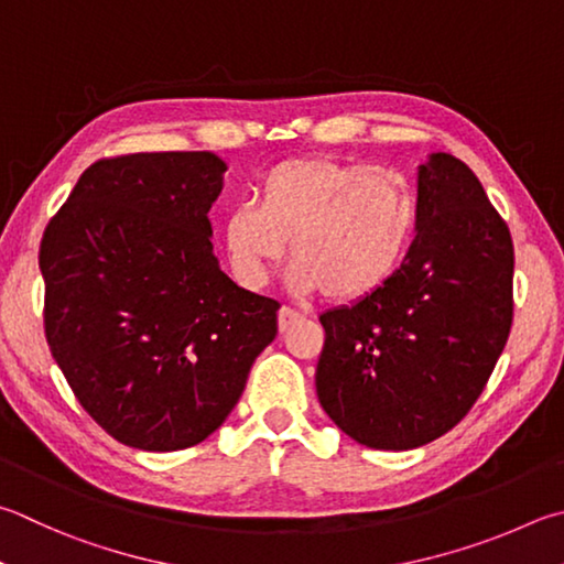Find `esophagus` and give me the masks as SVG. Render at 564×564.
<instances>
[{
	"mask_svg": "<svg viewBox=\"0 0 564 564\" xmlns=\"http://www.w3.org/2000/svg\"><path fill=\"white\" fill-rule=\"evenodd\" d=\"M301 317H303L301 313H295V311H291V308H281V311H279V330L285 333L295 321H301Z\"/></svg>",
	"mask_w": 564,
	"mask_h": 564,
	"instance_id": "1",
	"label": "esophagus"
}]
</instances>
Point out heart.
I'll use <instances>...</instances> for the list:
<instances>
[{
	"label": "heart",
	"instance_id": "obj_1",
	"mask_svg": "<svg viewBox=\"0 0 564 564\" xmlns=\"http://www.w3.org/2000/svg\"><path fill=\"white\" fill-rule=\"evenodd\" d=\"M253 204L221 221L237 281L261 289L291 241L295 291H323L333 303H360L392 281L419 227L416 194L404 177L323 155L265 170Z\"/></svg>",
	"mask_w": 564,
	"mask_h": 564
}]
</instances>
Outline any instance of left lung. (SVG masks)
Wrapping results in <instances>:
<instances>
[{
	"label": "left lung",
	"mask_w": 564,
	"mask_h": 564,
	"mask_svg": "<svg viewBox=\"0 0 564 564\" xmlns=\"http://www.w3.org/2000/svg\"><path fill=\"white\" fill-rule=\"evenodd\" d=\"M419 227L392 281L321 315L315 389L357 444L409 452L454 429L484 392L513 323V239L484 184L432 152Z\"/></svg>",
	"instance_id": "8db88e82"
}]
</instances>
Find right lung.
Wrapping results in <instances>:
<instances>
[{
  "label": "right lung",
  "instance_id": "right-lung-1",
  "mask_svg": "<svg viewBox=\"0 0 564 564\" xmlns=\"http://www.w3.org/2000/svg\"><path fill=\"white\" fill-rule=\"evenodd\" d=\"M227 165L214 152H138L90 165L48 221L39 269L46 343L80 406L142 452L217 432L279 303L219 269L209 209Z\"/></svg>",
  "mask_w": 564,
  "mask_h": 564
}]
</instances>
